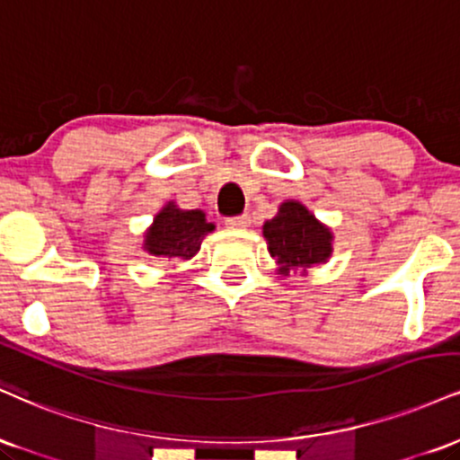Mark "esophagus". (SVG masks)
<instances>
[{"label": "esophagus", "mask_w": 460, "mask_h": 460, "mask_svg": "<svg viewBox=\"0 0 460 460\" xmlns=\"http://www.w3.org/2000/svg\"><path fill=\"white\" fill-rule=\"evenodd\" d=\"M248 225H251V216H248V214L234 216V218H226V226H231V229H246Z\"/></svg>", "instance_id": "obj_1"}]
</instances>
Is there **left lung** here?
Listing matches in <instances>:
<instances>
[{
  "label": "left lung",
  "instance_id": "obj_1",
  "mask_svg": "<svg viewBox=\"0 0 460 460\" xmlns=\"http://www.w3.org/2000/svg\"><path fill=\"white\" fill-rule=\"evenodd\" d=\"M268 251L277 260L279 274L289 277L298 268L324 263L332 252V234L298 200H285L272 220L263 223Z\"/></svg>",
  "mask_w": 460,
  "mask_h": 460
}]
</instances>
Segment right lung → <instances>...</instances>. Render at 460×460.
Segmentation results:
<instances>
[{"mask_svg":"<svg viewBox=\"0 0 460 460\" xmlns=\"http://www.w3.org/2000/svg\"><path fill=\"white\" fill-rule=\"evenodd\" d=\"M212 231L214 225L205 220L200 209H179L172 200H168L146 229L145 251L153 257H164L166 261L192 260L203 237Z\"/></svg>","mask_w":460,"mask_h":460,"instance_id":"1","label":"right lung"}]
</instances>
